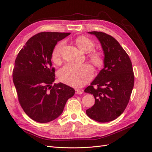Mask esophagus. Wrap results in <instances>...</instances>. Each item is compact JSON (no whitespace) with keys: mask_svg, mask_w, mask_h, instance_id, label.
I'll return each instance as SVG.
<instances>
[{"mask_svg":"<svg viewBox=\"0 0 152 152\" xmlns=\"http://www.w3.org/2000/svg\"><path fill=\"white\" fill-rule=\"evenodd\" d=\"M75 93L77 94H82V92L81 90H80L79 89H75Z\"/></svg>","mask_w":152,"mask_h":152,"instance_id":"obj_1","label":"esophagus"}]
</instances>
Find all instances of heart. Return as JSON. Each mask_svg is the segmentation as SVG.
<instances>
[{
	"label": "heart",
	"instance_id": "1",
	"mask_svg": "<svg viewBox=\"0 0 152 152\" xmlns=\"http://www.w3.org/2000/svg\"><path fill=\"white\" fill-rule=\"evenodd\" d=\"M75 44L81 50L88 53L90 61L96 67L103 65L104 57L103 53L99 50H93L95 43L93 40L85 36H80L75 39ZM63 42H61L55 45L52 52V60L58 63L60 60L61 53ZM93 69L89 64L75 65L68 63L63 66L58 73L60 80L72 87H80L87 84L93 76Z\"/></svg>",
	"mask_w": 152,
	"mask_h": 152
}]
</instances>
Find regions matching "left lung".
Listing matches in <instances>:
<instances>
[{
	"label": "left lung",
	"instance_id": "left-lung-1",
	"mask_svg": "<svg viewBox=\"0 0 152 152\" xmlns=\"http://www.w3.org/2000/svg\"><path fill=\"white\" fill-rule=\"evenodd\" d=\"M96 35L104 54V67L86 93L93 94L95 103L86 110L87 116L99 122L115 120L124 112L134 87V75L128 54L113 37L102 31H89Z\"/></svg>",
	"mask_w": 152,
	"mask_h": 152
}]
</instances>
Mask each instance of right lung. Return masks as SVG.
<instances>
[{
    "label": "right lung",
    "mask_w": 152,
    "mask_h": 152,
    "mask_svg": "<svg viewBox=\"0 0 152 152\" xmlns=\"http://www.w3.org/2000/svg\"><path fill=\"white\" fill-rule=\"evenodd\" d=\"M70 33L40 32L27 41L18 53L12 79L21 108L32 120L47 123L62 113L67 100L75 94L72 87L54 84L52 52L58 41Z\"/></svg>",
    "instance_id": "obj_1"
}]
</instances>
